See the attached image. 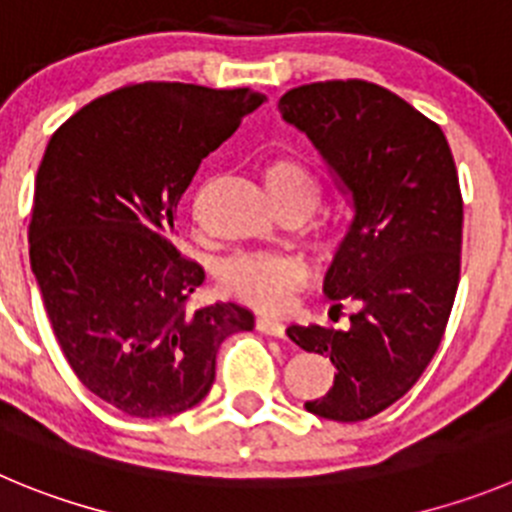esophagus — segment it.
Wrapping results in <instances>:
<instances>
[{
  "label": "esophagus",
  "mask_w": 512,
  "mask_h": 512,
  "mask_svg": "<svg viewBox=\"0 0 512 512\" xmlns=\"http://www.w3.org/2000/svg\"><path fill=\"white\" fill-rule=\"evenodd\" d=\"M257 331L267 333V336L285 338V326L278 318H272V315H260V318H257Z\"/></svg>",
  "instance_id": "1"
}]
</instances>
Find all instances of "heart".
I'll use <instances>...</instances> for the list:
<instances>
[{
	"label": "heart",
	"instance_id": "obj_1",
	"mask_svg": "<svg viewBox=\"0 0 512 512\" xmlns=\"http://www.w3.org/2000/svg\"><path fill=\"white\" fill-rule=\"evenodd\" d=\"M267 191L278 209H298L308 217L321 202V184L305 161L275 156L262 169ZM219 283L234 298L262 310H278L308 280L303 260L280 252H240L219 265Z\"/></svg>",
	"mask_w": 512,
	"mask_h": 512
}]
</instances>
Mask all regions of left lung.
Listing matches in <instances>:
<instances>
[{"instance_id": "1", "label": "left lung", "mask_w": 512, "mask_h": 512, "mask_svg": "<svg viewBox=\"0 0 512 512\" xmlns=\"http://www.w3.org/2000/svg\"><path fill=\"white\" fill-rule=\"evenodd\" d=\"M280 116L305 133L353 197L351 229L326 272L351 326H290V341L326 353L333 386L305 409L361 422L407 394L442 343L460 283L462 191L442 128L391 90L326 80L288 90Z\"/></svg>"}]
</instances>
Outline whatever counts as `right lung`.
<instances>
[{
  "label": "right lung",
  "mask_w": 512,
  "mask_h": 512,
  "mask_svg": "<svg viewBox=\"0 0 512 512\" xmlns=\"http://www.w3.org/2000/svg\"><path fill=\"white\" fill-rule=\"evenodd\" d=\"M265 95L133 83L52 133L35 179L30 262L57 343L85 389L141 419L191 409L214 384L237 303L189 308L204 267L174 245L181 194Z\"/></svg>",
  "instance_id": "right-lung-1"
}]
</instances>
